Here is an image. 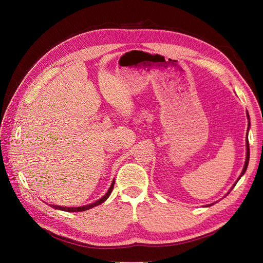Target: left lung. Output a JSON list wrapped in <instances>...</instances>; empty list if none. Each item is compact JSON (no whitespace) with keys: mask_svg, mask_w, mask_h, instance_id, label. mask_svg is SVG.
Segmentation results:
<instances>
[{"mask_svg":"<svg viewBox=\"0 0 263 263\" xmlns=\"http://www.w3.org/2000/svg\"><path fill=\"white\" fill-rule=\"evenodd\" d=\"M247 115H248V120H249V121H248V133H247V138H245V142H247V157H245V164H244V167H243V171H242V173H241V175H239V177L237 178V181L233 184V186H232V189L230 190V191H228V193H230V192L232 191V190L234 189V186L236 185V183L238 182L239 178H241V177L244 175V173L247 172L248 165H249V160H250V147H249V137H248V136H249V130H250V125H251V123H250V116H249V114H248V111H247ZM228 193H227V194H228ZM227 194H226V195H227ZM215 203H216V202H215ZM212 204H214V203L208 204L206 206L212 205Z\"/></svg>","mask_w":263,"mask_h":263,"instance_id":"8db88e82","label":"left lung"}]
</instances>
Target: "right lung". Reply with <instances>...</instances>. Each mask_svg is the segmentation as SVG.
Returning a JSON list of instances; mask_svg holds the SVG:
<instances>
[{
  "instance_id": "1",
  "label": "right lung",
  "mask_w": 263,
  "mask_h": 263,
  "mask_svg": "<svg viewBox=\"0 0 263 263\" xmlns=\"http://www.w3.org/2000/svg\"><path fill=\"white\" fill-rule=\"evenodd\" d=\"M114 184H115V180H113V182H111L110 186H109V189H108V191L105 193L104 197H102V198H100V199L97 200V201H95V202H92V203H90V204L81 205V206H63V205H52V204H49V205H51L52 208H54V209H59V210H62V211H68V212H79V211H85V210H88V209H91V208H93V206L99 205L100 203H103L104 201H106V200L108 199V197L110 195L111 191H113Z\"/></svg>"
}]
</instances>
